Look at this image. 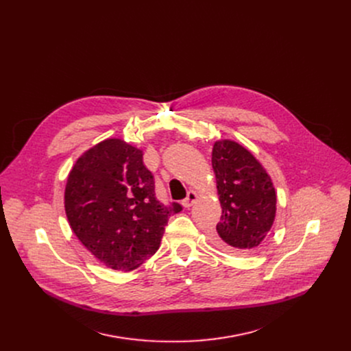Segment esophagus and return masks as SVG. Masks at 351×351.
<instances>
[{
  "mask_svg": "<svg viewBox=\"0 0 351 351\" xmlns=\"http://www.w3.org/2000/svg\"><path fill=\"white\" fill-rule=\"evenodd\" d=\"M199 199V195L195 192V190H190V192L187 193V196H186V199L183 200V207L184 208H189V207H192L193 206V203L196 202Z\"/></svg>",
  "mask_w": 351,
  "mask_h": 351,
  "instance_id": "1",
  "label": "esophagus"
}]
</instances>
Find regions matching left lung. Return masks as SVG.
<instances>
[{
    "instance_id": "left-lung-1",
    "label": "left lung",
    "mask_w": 351,
    "mask_h": 351,
    "mask_svg": "<svg viewBox=\"0 0 351 351\" xmlns=\"http://www.w3.org/2000/svg\"><path fill=\"white\" fill-rule=\"evenodd\" d=\"M217 195L222 208L214 238L230 250H252L269 235L277 211L270 175L246 147L219 138L211 151Z\"/></svg>"
}]
</instances>
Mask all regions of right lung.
Here are the masks:
<instances>
[{
	"instance_id": "obj_1",
	"label": "right lung",
	"mask_w": 351,
	"mask_h": 351,
	"mask_svg": "<svg viewBox=\"0 0 351 351\" xmlns=\"http://www.w3.org/2000/svg\"><path fill=\"white\" fill-rule=\"evenodd\" d=\"M64 208L80 242L106 267L130 271L158 250L168 218L182 210L155 199L143 149L106 138L77 159L69 173Z\"/></svg>"
}]
</instances>
